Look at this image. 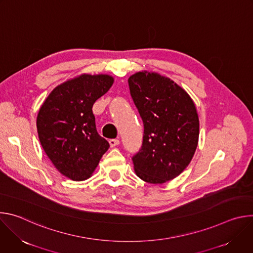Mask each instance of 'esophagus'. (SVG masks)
I'll use <instances>...</instances> for the list:
<instances>
[{"instance_id": "1", "label": "esophagus", "mask_w": 253, "mask_h": 253, "mask_svg": "<svg viewBox=\"0 0 253 253\" xmlns=\"http://www.w3.org/2000/svg\"><path fill=\"white\" fill-rule=\"evenodd\" d=\"M119 143H120V141H119L118 139H110V140H109V144H110V146H111V147H115V146H117Z\"/></svg>"}]
</instances>
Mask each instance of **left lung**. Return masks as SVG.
<instances>
[{
  "label": "left lung",
  "mask_w": 253,
  "mask_h": 253,
  "mask_svg": "<svg viewBox=\"0 0 253 253\" xmlns=\"http://www.w3.org/2000/svg\"><path fill=\"white\" fill-rule=\"evenodd\" d=\"M144 124L141 150L132 158L136 175L163 184L191 162L199 139V118L189 94L170 78L143 70L128 79Z\"/></svg>",
  "instance_id": "1"
}]
</instances>
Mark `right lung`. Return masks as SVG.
Masks as SVG:
<instances>
[{
  "label": "right lung",
  "mask_w": 253,
  "mask_h": 253,
  "mask_svg": "<svg viewBox=\"0 0 253 253\" xmlns=\"http://www.w3.org/2000/svg\"><path fill=\"white\" fill-rule=\"evenodd\" d=\"M108 74H81L55 87L40 107L37 131L56 169L74 181L90 178L109 143L95 124L93 104L112 87Z\"/></svg>",
  "instance_id": "add662e5"
}]
</instances>
